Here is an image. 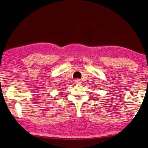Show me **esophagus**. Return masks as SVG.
Masks as SVG:
<instances>
[{
    "instance_id": "obj_1",
    "label": "esophagus",
    "mask_w": 148,
    "mask_h": 148,
    "mask_svg": "<svg viewBox=\"0 0 148 148\" xmlns=\"http://www.w3.org/2000/svg\"><path fill=\"white\" fill-rule=\"evenodd\" d=\"M75 84H81V83H82V82L80 81L79 79H75Z\"/></svg>"
}]
</instances>
